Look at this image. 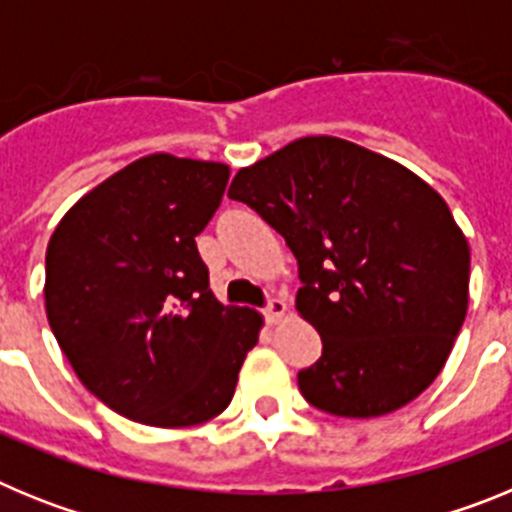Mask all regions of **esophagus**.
Instances as JSON below:
<instances>
[{"label": "esophagus", "mask_w": 512, "mask_h": 512, "mask_svg": "<svg viewBox=\"0 0 512 512\" xmlns=\"http://www.w3.org/2000/svg\"><path fill=\"white\" fill-rule=\"evenodd\" d=\"M284 315H287V302H284L282 297H271L269 305L264 307V318L269 320V323H279Z\"/></svg>", "instance_id": "obj_1"}]
</instances>
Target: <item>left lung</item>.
<instances>
[{
    "label": "left lung",
    "instance_id": "8db88e82",
    "mask_svg": "<svg viewBox=\"0 0 512 512\" xmlns=\"http://www.w3.org/2000/svg\"><path fill=\"white\" fill-rule=\"evenodd\" d=\"M300 266L297 312L323 356L297 374L312 408L377 418L441 374L467 318L469 243L441 194L387 156L307 135L235 174Z\"/></svg>",
    "mask_w": 512,
    "mask_h": 512
}]
</instances>
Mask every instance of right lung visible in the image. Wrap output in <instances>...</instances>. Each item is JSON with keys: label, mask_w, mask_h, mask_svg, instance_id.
Here are the masks:
<instances>
[{"label": "right lung", "mask_w": 512, "mask_h": 512, "mask_svg": "<svg viewBox=\"0 0 512 512\" xmlns=\"http://www.w3.org/2000/svg\"><path fill=\"white\" fill-rule=\"evenodd\" d=\"M230 169L143 156L61 217L45 251V312L76 377L115 413L187 428L223 413L264 318L212 295L194 238Z\"/></svg>", "instance_id": "add662e5"}]
</instances>
